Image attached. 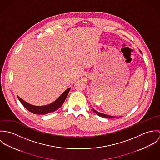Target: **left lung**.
I'll list each match as a JSON object with an SVG mask.
<instances>
[{
  "instance_id": "1",
  "label": "left lung",
  "mask_w": 160,
  "mask_h": 160,
  "mask_svg": "<svg viewBox=\"0 0 160 160\" xmlns=\"http://www.w3.org/2000/svg\"><path fill=\"white\" fill-rule=\"evenodd\" d=\"M140 53H142L140 50ZM92 110L93 111V112H95L96 114H97V115H98V116H101V117L107 118H118L117 116H110V115H108V114H103V113H100V112H98L96 111V110H94V109H92Z\"/></svg>"
}]
</instances>
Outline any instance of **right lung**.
<instances>
[{"label": "right lung", "mask_w": 160, "mask_h": 160, "mask_svg": "<svg viewBox=\"0 0 160 160\" xmlns=\"http://www.w3.org/2000/svg\"><path fill=\"white\" fill-rule=\"evenodd\" d=\"M70 89L71 88H68V89H67L53 102L44 106H36V105H31L28 102H25L24 100H23V99L21 98L20 97L18 96L17 97L23 106L29 112L34 114H45L51 113V112H53L57 110H58V108H60L63 104Z\"/></svg>", "instance_id": "obj_1"}]
</instances>
